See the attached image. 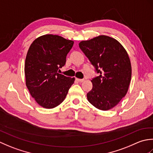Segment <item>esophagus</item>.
Instances as JSON below:
<instances>
[{
	"label": "esophagus",
	"mask_w": 153,
	"mask_h": 153,
	"mask_svg": "<svg viewBox=\"0 0 153 153\" xmlns=\"http://www.w3.org/2000/svg\"><path fill=\"white\" fill-rule=\"evenodd\" d=\"M76 80L77 81V82H83V81H84L83 79H78V78H76Z\"/></svg>",
	"instance_id": "34e87169"
}]
</instances>
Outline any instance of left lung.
Returning a JSON list of instances; mask_svg holds the SVG:
<instances>
[{"instance_id":"8db88e82","label":"left lung","mask_w":153,"mask_h":153,"mask_svg":"<svg viewBox=\"0 0 153 153\" xmlns=\"http://www.w3.org/2000/svg\"><path fill=\"white\" fill-rule=\"evenodd\" d=\"M99 74L92 79L93 88L87 94L97 108L108 110L125 97L131 77L130 60L126 49L115 39L100 35L79 43Z\"/></svg>"}]
</instances>
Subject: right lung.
Returning <instances> with one entry per match:
<instances>
[{"label": "right lung", "instance_id": "1", "mask_svg": "<svg viewBox=\"0 0 153 153\" xmlns=\"http://www.w3.org/2000/svg\"><path fill=\"white\" fill-rule=\"evenodd\" d=\"M74 41L56 35H45L30 45L25 62V83L31 97L45 108L64 101L75 78L58 71L66 64Z\"/></svg>", "mask_w": 153, "mask_h": 153}]
</instances>
